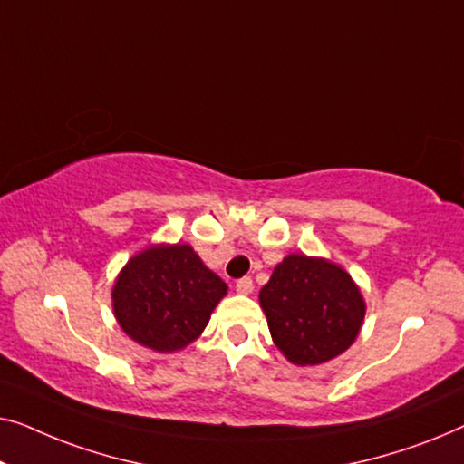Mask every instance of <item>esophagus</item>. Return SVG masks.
<instances>
[{"label": "esophagus", "mask_w": 464, "mask_h": 464, "mask_svg": "<svg viewBox=\"0 0 464 464\" xmlns=\"http://www.w3.org/2000/svg\"><path fill=\"white\" fill-rule=\"evenodd\" d=\"M235 290H237L239 295H250V292L254 290L252 277H241V279H237V284H235Z\"/></svg>", "instance_id": "esophagus-1"}]
</instances>
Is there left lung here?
<instances>
[{
  "instance_id": "obj_1",
  "label": "left lung",
  "mask_w": 464,
  "mask_h": 464,
  "mask_svg": "<svg viewBox=\"0 0 464 464\" xmlns=\"http://www.w3.org/2000/svg\"><path fill=\"white\" fill-rule=\"evenodd\" d=\"M273 343L296 365H317L347 351L365 304L347 273L322 258L290 254L260 290Z\"/></svg>"
}]
</instances>
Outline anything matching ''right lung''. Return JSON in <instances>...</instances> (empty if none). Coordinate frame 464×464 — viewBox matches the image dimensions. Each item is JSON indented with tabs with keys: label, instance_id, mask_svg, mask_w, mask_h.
<instances>
[{
	"label": "right lung",
	"instance_id": "obj_1",
	"mask_svg": "<svg viewBox=\"0 0 464 464\" xmlns=\"http://www.w3.org/2000/svg\"><path fill=\"white\" fill-rule=\"evenodd\" d=\"M225 295L227 284L191 246H158L136 254L120 273L113 311L130 338L164 353L193 343Z\"/></svg>",
	"mask_w": 464,
	"mask_h": 464
}]
</instances>
